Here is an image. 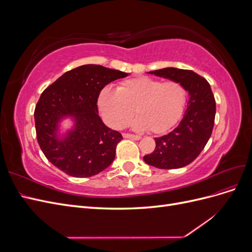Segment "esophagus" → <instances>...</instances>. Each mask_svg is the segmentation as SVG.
Returning <instances> with one entry per match:
<instances>
[{
  "label": "esophagus",
  "instance_id": "1",
  "mask_svg": "<svg viewBox=\"0 0 252 252\" xmlns=\"http://www.w3.org/2000/svg\"><path fill=\"white\" fill-rule=\"evenodd\" d=\"M123 138L125 139H131L134 141H139L141 140L140 135H134V134H130V133H123Z\"/></svg>",
  "mask_w": 252,
  "mask_h": 252
}]
</instances>
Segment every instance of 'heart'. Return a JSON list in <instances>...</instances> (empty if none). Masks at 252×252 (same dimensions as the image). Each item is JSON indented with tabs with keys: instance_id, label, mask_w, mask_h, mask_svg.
<instances>
[{
	"instance_id": "1",
	"label": "heart",
	"mask_w": 252,
	"mask_h": 252,
	"mask_svg": "<svg viewBox=\"0 0 252 252\" xmlns=\"http://www.w3.org/2000/svg\"><path fill=\"white\" fill-rule=\"evenodd\" d=\"M186 104V90L177 81L163 82L147 77L129 79L117 90L105 87L97 98V107L111 128L125 127L131 122L135 130L162 133L181 118Z\"/></svg>"
}]
</instances>
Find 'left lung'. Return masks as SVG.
Masks as SVG:
<instances>
[{
    "label": "left lung",
    "instance_id": "obj_1",
    "mask_svg": "<svg viewBox=\"0 0 252 252\" xmlns=\"http://www.w3.org/2000/svg\"><path fill=\"white\" fill-rule=\"evenodd\" d=\"M149 73L181 83L189 98L179 125L156 138V149L143 158L159 169L182 168L194 161L210 138L216 118L215 96L209 83L192 70L167 67Z\"/></svg>",
    "mask_w": 252,
    "mask_h": 252
}]
</instances>
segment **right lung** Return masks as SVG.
<instances>
[{
    "instance_id": "add662e5",
    "label": "right lung",
    "mask_w": 252,
    "mask_h": 252,
    "mask_svg": "<svg viewBox=\"0 0 252 252\" xmlns=\"http://www.w3.org/2000/svg\"><path fill=\"white\" fill-rule=\"evenodd\" d=\"M128 74L101 65H83L43 91L34 110L35 131L52 165L75 178L93 177L110 166L123 136L98 117L97 97L107 84ZM68 117L74 125L62 134L59 124Z\"/></svg>"
}]
</instances>
